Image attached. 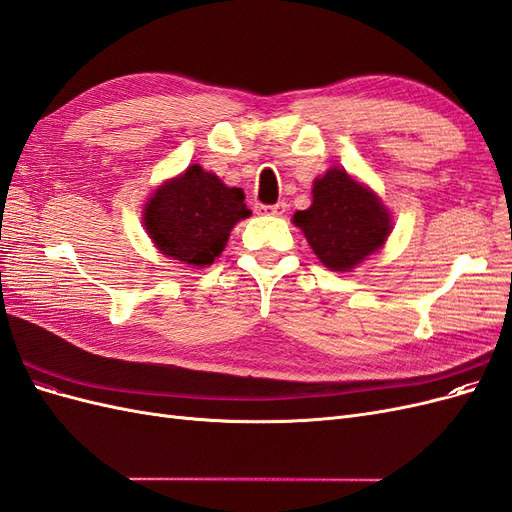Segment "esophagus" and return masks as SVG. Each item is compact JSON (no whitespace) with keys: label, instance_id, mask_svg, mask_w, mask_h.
I'll return each instance as SVG.
<instances>
[{"label":"esophagus","instance_id":"34e87169","mask_svg":"<svg viewBox=\"0 0 512 512\" xmlns=\"http://www.w3.org/2000/svg\"><path fill=\"white\" fill-rule=\"evenodd\" d=\"M258 215H282L286 211V203H275V205H256L254 207Z\"/></svg>","mask_w":512,"mask_h":512}]
</instances>
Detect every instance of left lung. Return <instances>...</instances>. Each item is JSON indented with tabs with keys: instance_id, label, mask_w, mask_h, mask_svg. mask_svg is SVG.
<instances>
[{
	"instance_id": "obj_1",
	"label": "left lung",
	"mask_w": 512,
	"mask_h": 512,
	"mask_svg": "<svg viewBox=\"0 0 512 512\" xmlns=\"http://www.w3.org/2000/svg\"><path fill=\"white\" fill-rule=\"evenodd\" d=\"M312 194V207L294 213L292 222L331 271L354 269L391 235V215L382 200L344 168H329L314 181Z\"/></svg>"
}]
</instances>
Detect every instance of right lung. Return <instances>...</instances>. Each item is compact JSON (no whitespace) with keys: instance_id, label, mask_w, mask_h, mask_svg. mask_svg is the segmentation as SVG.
Listing matches in <instances>:
<instances>
[{"instance_id":"1","label":"right lung","mask_w":512,"mask_h":512,"mask_svg":"<svg viewBox=\"0 0 512 512\" xmlns=\"http://www.w3.org/2000/svg\"><path fill=\"white\" fill-rule=\"evenodd\" d=\"M247 215L241 188H228L218 175L192 164L153 192L143 222L164 256L205 267L224 252L230 230Z\"/></svg>"}]
</instances>
